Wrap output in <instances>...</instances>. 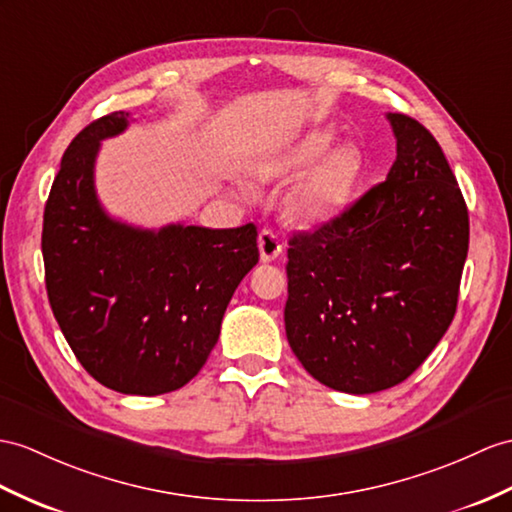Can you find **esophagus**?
I'll return each mask as SVG.
<instances>
[{
	"label": "esophagus",
	"instance_id": "obj_1",
	"mask_svg": "<svg viewBox=\"0 0 512 512\" xmlns=\"http://www.w3.org/2000/svg\"><path fill=\"white\" fill-rule=\"evenodd\" d=\"M258 252H260V260L263 263H271L282 254V243L278 239V234L273 230H263L258 234Z\"/></svg>",
	"mask_w": 512,
	"mask_h": 512
}]
</instances>
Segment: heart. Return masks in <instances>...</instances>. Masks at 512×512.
Instances as JSON below:
<instances>
[{"label":"heart","instance_id":"1","mask_svg":"<svg viewBox=\"0 0 512 512\" xmlns=\"http://www.w3.org/2000/svg\"><path fill=\"white\" fill-rule=\"evenodd\" d=\"M332 130L306 132L291 147L276 156L256 160L252 173L260 180L289 178L308 169L284 199V215L297 226H323L341 217L352 204L356 186L363 176V152L354 143H334Z\"/></svg>","mask_w":512,"mask_h":512}]
</instances>
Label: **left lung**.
I'll return each instance as SVG.
<instances>
[{
  "label": "left lung",
  "mask_w": 512,
  "mask_h": 512,
  "mask_svg": "<svg viewBox=\"0 0 512 512\" xmlns=\"http://www.w3.org/2000/svg\"><path fill=\"white\" fill-rule=\"evenodd\" d=\"M386 119L397 158L384 182L341 217L289 241L286 339L334 391L367 395L404 382L456 313L469 215L441 145L400 112Z\"/></svg>",
  "instance_id": "1"
}]
</instances>
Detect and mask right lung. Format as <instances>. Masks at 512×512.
<instances>
[{"mask_svg":"<svg viewBox=\"0 0 512 512\" xmlns=\"http://www.w3.org/2000/svg\"><path fill=\"white\" fill-rule=\"evenodd\" d=\"M130 112L89 123L67 147L43 215L45 286L80 365L112 391L180 389L219 339L236 286L258 263L256 226L143 230L112 219L95 193L99 145Z\"/></svg>","mask_w":512,"mask_h":512,"instance_id":"right-lung-1","label":"right lung"}]
</instances>
